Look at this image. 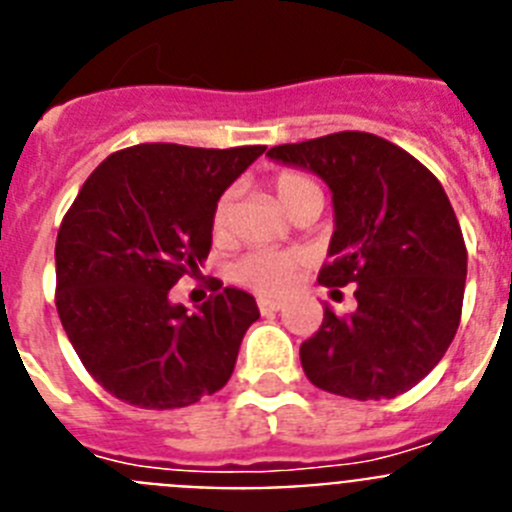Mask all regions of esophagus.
<instances>
[{"label": "esophagus", "mask_w": 512, "mask_h": 512, "mask_svg": "<svg viewBox=\"0 0 512 512\" xmlns=\"http://www.w3.org/2000/svg\"><path fill=\"white\" fill-rule=\"evenodd\" d=\"M282 305H284V300H274V297H259L261 312H277Z\"/></svg>", "instance_id": "esophagus-1"}]
</instances>
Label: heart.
I'll use <instances>...</instances> for the list:
<instances>
[{
	"label": "heart",
	"mask_w": 512,
	"mask_h": 512,
	"mask_svg": "<svg viewBox=\"0 0 512 512\" xmlns=\"http://www.w3.org/2000/svg\"><path fill=\"white\" fill-rule=\"evenodd\" d=\"M274 192H277L284 210L292 212L297 202L305 200L307 194L320 192V187L300 171H284L274 179ZM230 217H233V192H225L220 194V200L215 202V210H212V233H228ZM297 266H300L297 253L251 251L233 264V279L256 289V292H264V295H282L295 284Z\"/></svg>",
	"instance_id": "heart-1"
}]
</instances>
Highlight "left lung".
I'll list each match as a JSON object with an SVG mask.
<instances>
[{
    "instance_id": "1",
    "label": "left lung",
    "mask_w": 512,
    "mask_h": 512,
    "mask_svg": "<svg viewBox=\"0 0 512 512\" xmlns=\"http://www.w3.org/2000/svg\"><path fill=\"white\" fill-rule=\"evenodd\" d=\"M266 156L328 184L333 238L318 279L356 284V310L325 305L323 325L300 346L307 379L351 400L408 392L443 359L464 302L467 248L441 182L408 151L359 130Z\"/></svg>"
}]
</instances>
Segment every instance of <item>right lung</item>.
Here are the masks:
<instances>
[{
	"instance_id": "1",
	"label": "right lung",
	"mask_w": 512,
	"mask_h": 512,
	"mask_svg": "<svg viewBox=\"0 0 512 512\" xmlns=\"http://www.w3.org/2000/svg\"><path fill=\"white\" fill-rule=\"evenodd\" d=\"M266 146L143 143L92 171L56 238V307L87 372L117 400L187 408L223 390L259 305L215 284L197 310L171 302L200 274L220 194Z\"/></svg>"
}]
</instances>
